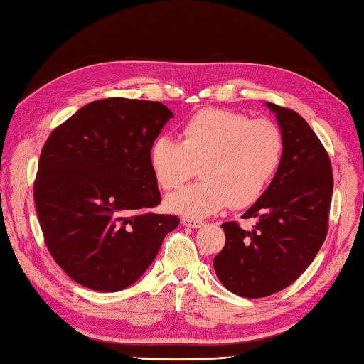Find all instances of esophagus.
I'll return each mask as SVG.
<instances>
[{
	"instance_id": "esophagus-1",
	"label": "esophagus",
	"mask_w": 364,
	"mask_h": 364,
	"mask_svg": "<svg viewBox=\"0 0 364 364\" xmlns=\"http://www.w3.org/2000/svg\"><path fill=\"white\" fill-rule=\"evenodd\" d=\"M181 223H183L184 226H189V228H200V226L205 225V223L200 222V220H193V218H188V217L181 218Z\"/></svg>"
}]
</instances>
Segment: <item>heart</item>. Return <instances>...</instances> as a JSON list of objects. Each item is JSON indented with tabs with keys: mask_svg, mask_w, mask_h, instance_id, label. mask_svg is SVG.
Listing matches in <instances>:
<instances>
[{
	"mask_svg": "<svg viewBox=\"0 0 364 364\" xmlns=\"http://www.w3.org/2000/svg\"><path fill=\"white\" fill-rule=\"evenodd\" d=\"M284 155V136L269 119L222 108H203L181 130L180 142L161 134L149 149V164L159 188L173 191L200 168L201 181L167 197L172 213L191 218L217 214L226 206L248 208L262 197Z\"/></svg>",
	"mask_w": 364,
	"mask_h": 364,
	"instance_id": "1",
	"label": "heart"
}]
</instances>
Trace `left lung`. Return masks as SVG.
<instances>
[{"label": "left lung", "instance_id": "left-lung-1", "mask_svg": "<svg viewBox=\"0 0 364 364\" xmlns=\"http://www.w3.org/2000/svg\"><path fill=\"white\" fill-rule=\"evenodd\" d=\"M284 136L281 166L267 191L243 218L251 231L225 222V247L215 274L243 298H265L291 285L314 262L328 230L333 175L324 146L294 109L267 102Z\"/></svg>", "mask_w": 364, "mask_h": 364}]
</instances>
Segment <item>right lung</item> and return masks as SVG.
<instances>
[{
    "instance_id": "add662e5",
    "label": "right lung",
    "mask_w": 364,
    "mask_h": 364,
    "mask_svg": "<svg viewBox=\"0 0 364 364\" xmlns=\"http://www.w3.org/2000/svg\"><path fill=\"white\" fill-rule=\"evenodd\" d=\"M171 117L161 102L100 99L45 142L33 181L38 222L57 265L87 289L112 293L136 282L180 223L150 210L161 193L149 149Z\"/></svg>"
}]
</instances>
